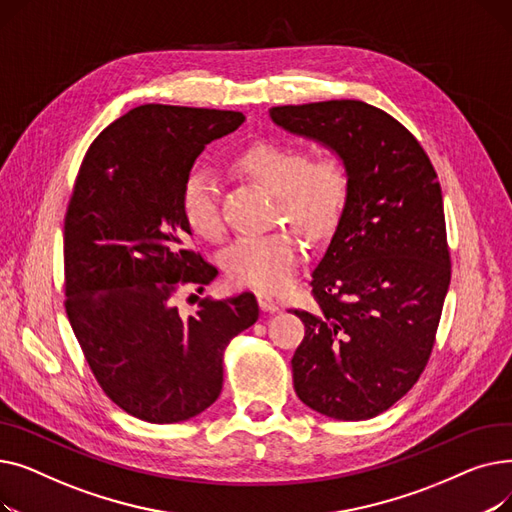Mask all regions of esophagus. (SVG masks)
I'll return each mask as SVG.
<instances>
[{"mask_svg": "<svg viewBox=\"0 0 512 512\" xmlns=\"http://www.w3.org/2000/svg\"><path fill=\"white\" fill-rule=\"evenodd\" d=\"M257 301H259L261 311H265V313H276L280 309L278 301L272 297L270 292H257Z\"/></svg>", "mask_w": 512, "mask_h": 512, "instance_id": "esophagus-1", "label": "esophagus"}]
</instances>
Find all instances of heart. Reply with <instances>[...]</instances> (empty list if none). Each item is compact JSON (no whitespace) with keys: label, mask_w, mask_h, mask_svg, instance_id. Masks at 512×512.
Segmentation results:
<instances>
[{"label":"heart","mask_w":512,"mask_h":512,"mask_svg":"<svg viewBox=\"0 0 512 512\" xmlns=\"http://www.w3.org/2000/svg\"><path fill=\"white\" fill-rule=\"evenodd\" d=\"M236 168L276 197V213L309 240L324 238L336 224L348 193V174L336 155L307 153L297 145L259 141L236 157ZM180 209L197 236L218 240L224 232L213 176L193 170L182 182ZM222 267L236 286L282 288L297 270L299 245L286 230L240 236L222 251Z\"/></svg>","instance_id":"b5f03b06"}]
</instances>
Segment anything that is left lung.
<instances>
[{"instance_id": "left-lung-1", "label": "left lung", "mask_w": 512, "mask_h": 512, "mask_svg": "<svg viewBox=\"0 0 512 512\" xmlns=\"http://www.w3.org/2000/svg\"><path fill=\"white\" fill-rule=\"evenodd\" d=\"M290 134L330 149L348 193L313 270L315 313L292 357L297 396L321 415L361 421L405 396L432 353L450 284L442 188L413 134L355 99L272 107Z\"/></svg>"}]
</instances>
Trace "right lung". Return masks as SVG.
<instances>
[{"instance_id":"add662e5","label":"right lung","mask_w":512,"mask_h":512,"mask_svg":"<svg viewBox=\"0 0 512 512\" xmlns=\"http://www.w3.org/2000/svg\"><path fill=\"white\" fill-rule=\"evenodd\" d=\"M242 112L139 105L107 126L78 170L64 222L66 313L103 392L149 423L186 421L218 400L228 342L251 328V292L201 301L174 294L218 270L188 249L180 191L205 145Z\"/></svg>"}]
</instances>
